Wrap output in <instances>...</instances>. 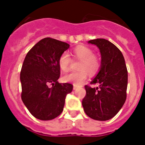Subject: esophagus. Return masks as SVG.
Listing matches in <instances>:
<instances>
[{
  "mask_svg": "<svg viewBox=\"0 0 145 145\" xmlns=\"http://www.w3.org/2000/svg\"><path fill=\"white\" fill-rule=\"evenodd\" d=\"M78 88V86L75 85V84H73V89H74V90H76Z\"/></svg>",
  "mask_w": 145,
  "mask_h": 145,
  "instance_id": "1",
  "label": "esophagus"
}]
</instances>
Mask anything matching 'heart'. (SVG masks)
Returning <instances> with one entry per match:
<instances>
[{"mask_svg": "<svg viewBox=\"0 0 145 145\" xmlns=\"http://www.w3.org/2000/svg\"><path fill=\"white\" fill-rule=\"evenodd\" d=\"M73 57L80 60L78 65L80 70L67 74L63 76L62 80L65 82H70L75 85H79L86 79L88 72L90 75H93L98 71L100 61L95 55H93L92 49L84 46H77L73 50ZM70 62L71 59L69 54L67 52L62 54L59 59V66L61 71H68Z\"/></svg>", "mask_w": 145, "mask_h": 145, "instance_id": "heart-1", "label": "heart"}]
</instances>
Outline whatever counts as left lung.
Masks as SVG:
<instances>
[{
    "label": "left lung",
    "instance_id": "1",
    "mask_svg": "<svg viewBox=\"0 0 145 145\" xmlns=\"http://www.w3.org/2000/svg\"><path fill=\"white\" fill-rule=\"evenodd\" d=\"M101 54L99 71L91 84L97 88L85 86L86 95L82 101L86 114L93 120L112 118L122 108L126 99L128 71L122 53L109 40L103 38L91 40Z\"/></svg>",
    "mask_w": 145,
    "mask_h": 145
}]
</instances>
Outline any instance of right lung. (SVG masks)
Here are the masks:
<instances>
[{
	"label": "right lung",
	"mask_w": 145,
	"mask_h": 145,
	"mask_svg": "<svg viewBox=\"0 0 145 145\" xmlns=\"http://www.w3.org/2000/svg\"><path fill=\"white\" fill-rule=\"evenodd\" d=\"M69 47L68 43L45 38L29 50L24 60L20 72L22 100L39 120H52L59 116L67 94L72 91V84L57 81L59 59Z\"/></svg>",
	"instance_id": "right-lung-1"
}]
</instances>
